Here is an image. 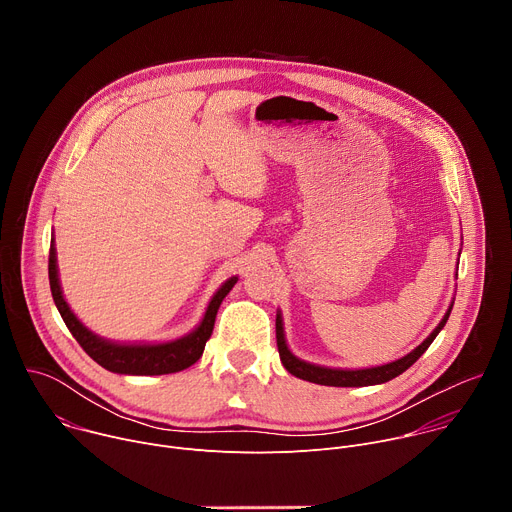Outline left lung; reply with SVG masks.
Listing matches in <instances>:
<instances>
[{
	"label": "left lung",
	"instance_id": "obj_1",
	"mask_svg": "<svg viewBox=\"0 0 512 512\" xmlns=\"http://www.w3.org/2000/svg\"><path fill=\"white\" fill-rule=\"evenodd\" d=\"M458 277V271H456ZM454 302L450 304L446 316L442 318V322L435 326V330L417 346L413 348L409 354L381 364V367H369V369H330V367H320V364L314 362H306L302 358H298L294 352L289 350L287 340H285V332H283V320H281V312H277L275 318V338H277V350H279V358L281 364L285 367L287 373H291L298 379L316 383V385H326V387H369V385H381L387 383L395 377H399L401 373H405L411 364L429 348V344L435 340V336L440 334V330L446 326L450 312H452Z\"/></svg>",
	"mask_w": 512,
	"mask_h": 512
}]
</instances>
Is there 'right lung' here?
<instances>
[{
	"instance_id": "obj_1",
	"label": "right lung",
	"mask_w": 512,
	"mask_h": 512,
	"mask_svg": "<svg viewBox=\"0 0 512 512\" xmlns=\"http://www.w3.org/2000/svg\"><path fill=\"white\" fill-rule=\"evenodd\" d=\"M48 279H50V291L54 304L70 330V334L77 338V342L83 346V350L97 362L103 369L117 373V375H137V377H154V375H170L184 371L202 356L206 340L212 334L214 318L218 308H221L223 300L227 298L229 291L237 283V275L229 277L221 287L216 289V294L208 302V308L200 320V324L184 334L182 338L168 340V342H115L109 338H103L89 330L77 314L70 310V306L64 300L60 279H58V263H56V247L54 237L50 239V257H48Z\"/></svg>"
}]
</instances>
